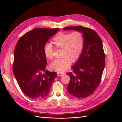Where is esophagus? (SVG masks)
Here are the masks:
<instances>
[{"label": "esophagus", "mask_w": 122, "mask_h": 122, "mask_svg": "<svg viewBox=\"0 0 122 122\" xmlns=\"http://www.w3.org/2000/svg\"><path fill=\"white\" fill-rule=\"evenodd\" d=\"M64 74V73H60V72H57V75L58 76H61L62 75H63Z\"/></svg>", "instance_id": "1"}]
</instances>
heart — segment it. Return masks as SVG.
Segmentation results:
<instances>
[{
  "label": "heart",
  "mask_w": 122,
  "mask_h": 122,
  "mask_svg": "<svg viewBox=\"0 0 122 122\" xmlns=\"http://www.w3.org/2000/svg\"><path fill=\"white\" fill-rule=\"evenodd\" d=\"M52 43L56 49H62L61 57L51 62L50 68L57 72H64L71 65L78 60L84 47V38L81 32L74 31L72 33L60 32L53 38ZM54 48L50 43L44 46L45 56L52 60Z\"/></svg>",
  "instance_id": "heart-1"
}]
</instances>
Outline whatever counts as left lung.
I'll list each match as a JSON object with an SVG mask.
<instances>
[{
  "mask_svg": "<svg viewBox=\"0 0 122 122\" xmlns=\"http://www.w3.org/2000/svg\"><path fill=\"white\" fill-rule=\"evenodd\" d=\"M71 29L82 32L84 47L79 60L72 68L73 72L67 73L70 77L67 88L73 96L84 98L93 94L100 83L105 64V54L101 39L93 29L81 26L64 28Z\"/></svg>",
  "mask_w": 122,
  "mask_h": 122,
  "instance_id": "8db88e82",
  "label": "left lung"
}]
</instances>
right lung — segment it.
Listing matches in <instances>:
<instances>
[{
  "instance_id": "1",
  "label": "right lung",
  "mask_w": 122,
  "mask_h": 122,
  "mask_svg": "<svg viewBox=\"0 0 122 122\" xmlns=\"http://www.w3.org/2000/svg\"><path fill=\"white\" fill-rule=\"evenodd\" d=\"M58 30L59 28H35L22 36L15 48L14 75L21 91L31 99L45 97L56 77V72L45 70L47 61L44 48Z\"/></svg>"
}]
</instances>
